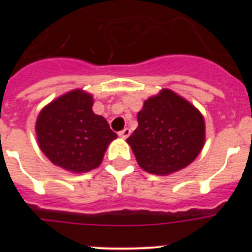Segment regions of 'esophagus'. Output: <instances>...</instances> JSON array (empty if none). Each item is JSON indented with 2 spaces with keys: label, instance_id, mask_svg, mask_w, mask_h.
Here are the masks:
<instances>
[{
  "label": "esophagus",
  "instance_id": "1",
  "mask_svg": "<svg viewBox=\"0 0 252 252\" xmlns=\"http://www.w3.org/2000/svg\"><path fill=\"white\" fill-rule=\"evenodd\" d=\"M130 133H131L130 128H124V130L119 132V136L122 137V139H127V137L130 136Z\"/></svg>",
  "mask_w": 252,
  "mask_h": 252
}]
</instances>
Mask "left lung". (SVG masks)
I'll list each match as a JSON object with an SVG mask.
<instances>
[{"label":"left lung","instance_id":"left-lung-1","mask_svg":"<svg viewBox=\"0 0 252 252\" xmlns=\"http://www.w3.org/2000/svg\"><path fill=\"white\" fill-rule=\"evenodd\" d=\"M137 122L126 141L139 165L151 174L166 175L186 168L203 148V116L169 90L145 101Z\"/></svg>","mask_w":252,"mask_h":252}]
</instances>
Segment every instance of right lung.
Here are the masks:
<instances>
[{
	"label": "right lung",
	"mask_w": 252,
	"mask_h": 252,
	"mask_svg": "<svg viewBox=\"0 0 252 252\" xmlns=\"http://www.w3.org/2000/svg\"><path fill=\"white\" fill-rule=\"evenodd\" d=\"M93 98L81 90L62 95L40 112L37 142L53 164L74 173L97 168L117 137L102 116L92 111Z\"/></svg>",
	"instance_id": "1"
}]
</instances>
